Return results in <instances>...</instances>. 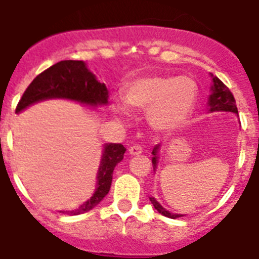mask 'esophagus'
<instances>
[{
  "mask_svg": "<svg viewBox=\"0 0 259 259\" xmlns=\"http://www.w3.org/2000/svg\"><path fill=\"white\" fill-rule=\"evenodd\" d=\"M128 152H130V154L131 155H139L143 153V148H141V145H139V144H135V145L130 146Z\"/></svg>",
  "mask_w": 259,
  "mask_h": 259,
  "instance_id": "1",
  "label": "esophagus"
}]
</instances>
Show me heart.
I'll return each mask as SVG.
<instances>
[{
  "mask_svg": "<svg viewBox=\"0 0 259 259\" xmlns=\"http://www.w3.org/2000/svg\"><path fill=\"white\" fill-rule=\"evenodd\" d=\"M197 87L188 76L153 75L135 80L124 93V104L136 111H149L155 128L167 131L182 124L192 113Z\"/></svg>",
  "mask_w": 259,
  "mask_h": 259,
  "instance_id": "obj_1",
  "label": "heart"
}]
</instances>
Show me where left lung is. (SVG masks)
Segmentation results:
<instances>
[{
  "label": "left lung",
  "instance_id": "left-lung-1",
  "mask_svg": "<svg viewBox=\"0 0 259 259\" xmlns=\"http://www.w3.org/2000/svg\"><path fill=\"white\" fill-rule=\"evenodd\" d=\"M212 93L210 95L209 98V111H231V113H239L237 111L236 107V101H235V97L231 93V91L228 89V87L219 80L217 76H212V87H211ZM158 149H159V145L154 146V149H153L152 154L154 157L152 158V163H153V168L155 170V167H157V161H158ZM150 202L153 203V206L154 209L157 210L159 214L164 215L167 218H172L176 219L179 218V217H183L180 214H172V212L167 211L166 209L159 205V202L155 201L154 197H150Z\"/></svg>",
  "mask_w": 259,
  "mask_h": 259
}]
</instances>
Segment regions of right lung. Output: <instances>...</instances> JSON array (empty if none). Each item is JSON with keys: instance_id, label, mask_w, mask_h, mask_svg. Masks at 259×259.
I'll return each instance as SVG.
<instances>
[{"instance_id": "add662e5", "label": "right lung", "mask_w": 259, "mask_h": 259, "mask_svg": "<svg viewBox=\"0 0 259 259\" xmlns=\"http://www.w3.org/2000/svg\"><path fill=\"white\" fill-rule=\"evenodd\" d=\"M48 98H70L89 105L107 104L109 92L87 68L83 61H61L38 74L27 87L15 109L19 113L29 105ZM125 148L122 144H106L97 174V189L87 202L72 211L63 214L77 215L92 210L109 193L114 167L123 159Z\"/></svg>"}]
</instances>
